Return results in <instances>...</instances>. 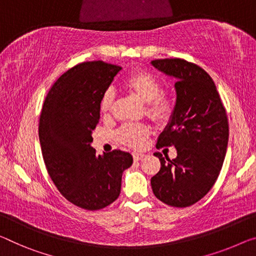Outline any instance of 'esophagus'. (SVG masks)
I'll return each mask as SVG.
<instances>
[{
	"label": "esophagus",
	"instance_id": "34e87169",
	"mask_svg": "<svg viewBox=\"0 0 256 256\" xmlns=\"http://www.w3.org/2000/svg\"><path fill=\"white\" fill-rule=\"evenodd\" d=\"M144 156H145L144 153H140V152H134L132 153V158L135 161H140V160L143 159Z\"/></svg>",
	"mask_w": 256,
	"mask_h": 256
}]
</instances>
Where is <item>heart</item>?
I'll return each mask as SVG.
<instances>
[{"mask_svg":"<svg viewBox=\"0 0 256 256\" xmlns=\"http://www.w3.org/2000/svg\"><path fill=\"white\" fill-rule=\"evenodd\" d=\"M122 89L146 103L145 113L158 124H167L174 116L178 98L170 90L164 92L162 82L158 76L146 70H136L124 78ZM114 105V94L106 90L100 102L102 116L111 114ZM151 134L148 126L143 124H129L121 127L116 132V138L121 144L132 148H140Z\"/></svg>","mask_w":256,"mask_h":256,"instance_id":"obj_1","label":"heart"}]
</instances>
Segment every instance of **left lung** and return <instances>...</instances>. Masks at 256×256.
Segmentation results:
<instances>
[{"label": "left lung", "mask_w": 256, "mask_h": 256, "mask_svg": "<svg viewBox=\"0 0 256 256\" xmlns=\"http://www.w3.org/2000/svg\"><path fill=\"white\" fill-rule=\"evenodd\" d=\"M151 64L178 78L175 113L156 143V148L175 146L178 156L170 160L154 153L161 168L151 186L166 205L188 207L210 192L221 172L229 140L226 108L213 78L200 66L180 58Z\"/></svg>", "instance_id": "obj_1"}]
</instances>
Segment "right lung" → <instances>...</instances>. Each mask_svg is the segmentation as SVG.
<instances>
[{
    "label": "right lung",
    "instance_id": "obj_1",
    "mask_svg": "<svg viewBox=\"0 0 256 256\" xmlns=\"http://www.w3.org/2000/svg\"><path fill=\"white\" fill-rule=\"evenodd\" d=\"M121 66L80 62L60 76L46 95L38 121L43 160L58 191L80 208L102 210L119 196L130 153L97 156L90 146L100 122V102Z\"/></svg>",
    "mask_w": 256,
    "mask_h": 256
}]
</instances>
